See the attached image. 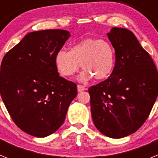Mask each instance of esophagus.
Masks as SVG:
<instances>
[{
	"label": "esophagus",
	"mask_w": 158,
	"mask_h": 158,
	"mask_svg": "<svg viewBox=\"0 0 158 158\" xmlns=\"http://www.w3.org/2000/svg\"><path fill=\"white\" fill-rule=\"evenodd\" d=\"M85 87L83 85H77V91L78 92H81L84 91V90H85Z\"/></svg>",
	"instance_id": "obj_1"
}]
</instances>
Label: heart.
Returning a JSON list of instances; mask_svg holds the SVG:
<instances>
[{
	"label": "heart",
	"instance_id": "1",
	"mask_svg": "<svg viewBox=\"0 0 158 158\" xmlns=\"http://www.w3.org/2000/svg\"><path fill=\"white\" fill-rule=\"evenodd\" d=\"M54 62L58 72L63 77H71L81 67L80 81L94 77L104 80L111 75L115 63V49L105 40L89 38L75 43L69 51L61 49L55 54Z\"/></svg>",
	"mask_w": 158,
	"mask_h": 158
}]
</instances>
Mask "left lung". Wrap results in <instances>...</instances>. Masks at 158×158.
Masks as SVG:
<instances>
[{"label": "left lung", "instance_id": "obj_1", "mask_svg": "<svg viewBox=\"0 0 158 158\" xmlns=\"http://www.w3.org/2000/svg\"><path fill=\"white\" fill-rule=\"evenodd\" d=\"M107 36L115 49V67L89 93L96 127L106 136L120 139L135 133L150 115L158 95V73L131 31L113 27Z\"/></svg>", "mask_w": 158, "mask_h": 158}]
</instances>
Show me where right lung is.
Instances as JSON below:
<instances>
[{"instance_id":"1","label":"right lung","mask_w":158,"mask_h":158,"mask_svg":"<svg viewBox=\"0 0 158 158\" xmlns=\"http://www.w3.org/2000/svg\"><path fill=\"white\" fill-rule=\"evenodd\" d=\"M69 36L60 29L30 32L1 62V98L15 124L32 136L55 132L77 94L76 84L60 77L54 62Z\"/></svg>"}]
</instances>
